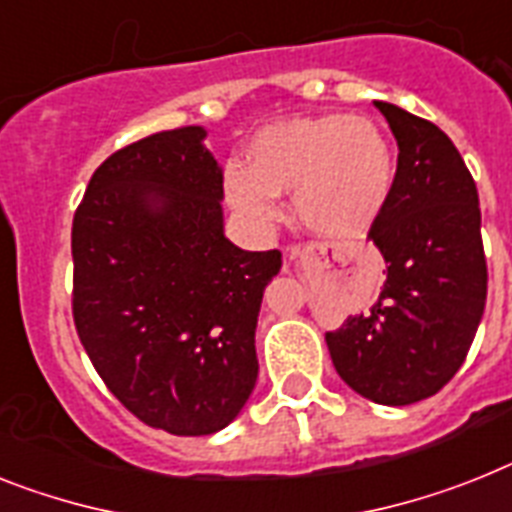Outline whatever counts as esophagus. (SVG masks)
Listing matches in <instances>:
<instances>
[{"label":"esophagus","mask_w":512,"mask_h":512,"mask_svg":"<svg viewBox=\"0 0 512 512\" xmlns=\"http://www.w3.org/2000/svg\"><path fill=\"white\" fill-rule=\"evenodd\" d=\"M325 257V255H333L338 257L341 252L338 249H328V247H322V244H299V247H291L289 252V260H294L296 265L299 263H307V260H315V257Z\"/></svg>","instance_id":"obj_1"}]
</instances>
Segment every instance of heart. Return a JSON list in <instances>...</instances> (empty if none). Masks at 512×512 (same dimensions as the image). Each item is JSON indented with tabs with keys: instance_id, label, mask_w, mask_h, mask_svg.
<instances>
[{
	"instance_id": "obj_1",
	"label": "heart",
	"mask_w": 512,
	"mask_h": 512,
	"mask_svg": "<svg viewBox=\"0 0 512 512\" xmlns=\"http://www.w3.org/2000/svg\"><path fill=\"white\" fill-rule=\"evenodd\" d=\"M249 163L223 166V197L236 216L268 229L294 192L299 221L325 239H356L375 226L393 192L395 161L372 119L349 114L291 119L257 132Z\"/></svg>"
}]
</instances>
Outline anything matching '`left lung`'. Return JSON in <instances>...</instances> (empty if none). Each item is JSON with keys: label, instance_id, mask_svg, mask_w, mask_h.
<instances>
[{"label": "left lung", "instance_id": "8db88e82", "mask_svg": "<svg viewBox=\"0 0 512 512\" xmlns=\"http://www.w3.org/2000/svg\"><path fill=\"white\" fill-rule=\"evenodd\" d=\"M398 143L390 200L369 229L388 278L367 315L325 333L341 380L382 406L435 395L461 369L487 302L474 176L437 124L375 101Z\"/></svg>", "mask_w": 512, "mask_h": 512}]
</instances>
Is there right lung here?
I'll return each mask as SVG.
<instances>
[{
    "label": "right lung",
    "mask_w": 512,
    "mask_h": 512,
    "mask_svg": "<svg viewBox=\"0 0 512 512\" xmlns=\"http://www.w3.org/2000/svg\"><path fill=\"white\" fill-rule=\"evenodd\" d=\"M203 127L111 153L72 221V315L127 411L171 435H213L257 382L255 328L281 252L223 234L221 166Z\"/></svg>",
    "instance_id": "right-lung-1"
}]
</instances>
